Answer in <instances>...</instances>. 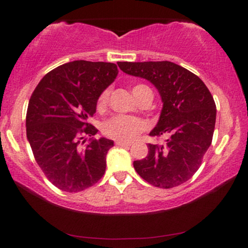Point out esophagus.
Listing matches in <instances>:
<instances>
[{
    "label": "esophagus",
    "instance_id": "34e87169",
    "mask_svg": "<svg viewBox=\"0 0 248 248\" xmlns=\"http://www.w3.org/2000/svg\"><path fill=\"white\" fill-rule=\"evenodd\" d=\"M115 144L118 145V147H130L131 143L130 142H122V141H116L115 142Z\"/></svg>",
    "mask_w": 248,
    "mask_h": 248
}]
</instances>
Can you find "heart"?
I'll use <instances>...</instances> for the list:
<instances>
[{"label":"heart","instance_id":"heart-1","mask_svg":"<svg viewBox=\"0 0 248 248\" xmlns=\"http://www.w3.org/2000/svg\"><path fill=\"white\" fill-rule=\"evenodd\" d=\"M148 89L149 88L144 84H137L132 88V93H133L135 99L138 100L141 94ZM108 99H109V89H105L98 97V109H104L108 103ZM147 127L145 122L140 120V118L126 116V115H117V116L111 117L105 122L103 132L107 138L113 139V140L131 142L134 139H137L139 134L147 130Z\"/></svg>","mask_w":248,"mask_h":248}]
</instances>
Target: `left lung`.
<instances>
[{
  "mask_svg": "<svg viewBox=\"0 0 248 248\" xmlns=\"http://www.w3.org/2000/svg\"><path fill=\"white\" fill-rule=\"evenodd\" d=\"M117 64L123 72L150 81L164 103L150 137L167 134L168 139L162 145L148 143V155L134 161V169L155 187L187 182L201 166L215 132L217 108L208 87L191 71L168 61Z\"/></svg>",
  "mask_w": 248,
  "mask_h": 248,
  "instance_id": "left-lung-1",
  "label": "left lung"
}]
</instances>
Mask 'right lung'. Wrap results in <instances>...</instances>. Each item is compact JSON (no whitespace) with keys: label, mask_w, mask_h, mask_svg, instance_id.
<instances>
[{"label":"right lung","mask_w":248,"mask_h":248,"mask_svg":"<svg viewBox=\"0 0 248 248\" xmlns=\"http://www.w3.org/2000/svg\"><path fill=\"white\" fill-rule=\"evenodd\" d=\"M117 74L114 63L73 61L47 73L30 97L27 138L40 169L62 191L81 192L105 174L114 142L101 138L82 147L81 140L98 132L89 120Z\"/></svg>","instance_id":"add662e5"}]
</instances>
